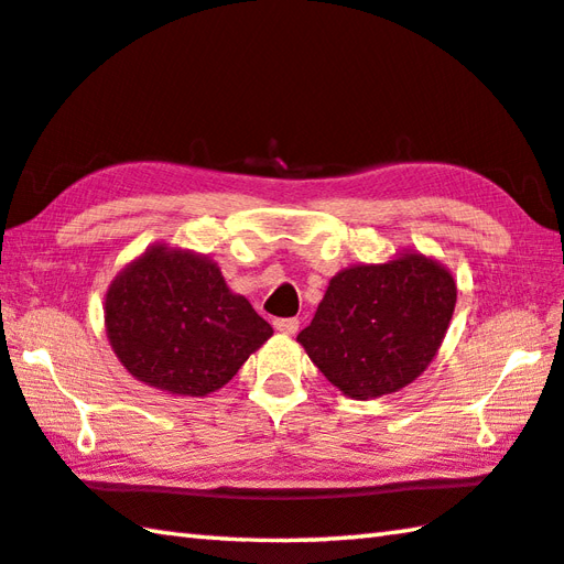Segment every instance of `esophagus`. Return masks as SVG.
<instances>
[{"label": "esophagus", "instance_id": "esophagus-1", "mask_svg": "<svg viewBox=\"0 0 564 564\" xmlns=\"http://www.w3.org/2000/svg\"><path fill=\"white\" fill-rule=\"evenodd\" d=\"M273 328L285 333V336H293V333L299 330V318H275Z\"/></svg>", "mask_w": 564, "mask_h": 564}]
</instances>
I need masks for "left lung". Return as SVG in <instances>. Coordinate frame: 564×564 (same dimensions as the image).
Instances as JSON below:
<instances>
[{
	"instance_id": "obj_1",
	"label": "left lung",
	"mask_w": 564,
	"mask_h": 564,
	"mask_svg": "<svg viewBox=\"0 0 564 564\" xmlns=\"http://www.w3.org/2000/svg\"><path fill=\"white\" fill-rule=\"evenodd\" d=\"M455 299L453 275L420 253L383 265H352L330 279L299 343L346 395H388L431 366Z\"/></svg>"
}]
</instances>
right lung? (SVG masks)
<instances>
[{
  "label": "right lung",
  "mask_w": 564,
  "mask_h": 564,
  "mask_svg": "<svg viewBox=\"0 0 564 564\" xmlns=\"http://www.w3.org/2000/svg\"><path fill=\"white\" fill-rule=\"evenodd\" d=\"M111 348L133 378L174 395L224 388L273 336L243 295L228 291L204 256L154 246L107 293Z\"/></svg>",
  "instance_id": "1"
}]
</instances>
